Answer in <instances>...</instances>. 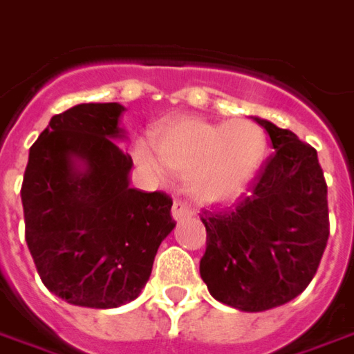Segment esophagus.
<instances>
[{"mask_svg":"<svg viewBox=\"0 0 354 354\" xmlns=\"http://www.w3.org/2000/svg\"><path fill=\"white\" fill-rule=\"evenodd\" d=\"M185 216H189V205H187L185 201L176 199L174 201V205H172V218H174V220H182Z\"/></svg>","mask_w":354,"mask_h":354,"instance_id":"1","label":"esophagus"}]
</instances>
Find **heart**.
I'll list each match as a JSON object with an SVG mask.
<instances>
[{
	"mask_svg": "<svg viewBox=\"0 0 354 354\" xmlns=\"http://www.w3.org/2000/svg\"><path fill=\"white\" fill-rule=\"evenodd\" d=\"M162 165L184 178H193L192 189L201 201L233 199L245 189L266 155V136L258 124L237 119L225 124L203 119H178L155 132ZM134 157L144 169H162L146 144H136Z\"/></svg>",
	"mask_w": 354,
	"mask_h": 354,
	"instance_id": "obj_1",
	"label": "heart"
}]
</instances>
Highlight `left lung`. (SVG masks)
<instances>
[{
  "mask_svg": "<svg viewBox=\"0 0 354 354\" xmlns=\"http://www.w3.org/2000/svg\"><path fill=\"white\" fill-rule=\"evenodd\" d=\"M273 153L233 207L201 210L208 292L241 311H267L299 296L319 269L330 235L328 185L317 149L288 129L256 119Z\"/></svg>",
  "mask_w": 354,
  "mask_h": 354,
  "instance_id": "1",
  "label": "left lung"
}]
</instances>
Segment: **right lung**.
Here are the masks:
<instances>
[{
	"instance_id": "obj_1",
	"label": "right lung",
	"mask_w": 354,
	"mask_h": 354,
	"mask_svg": "<svg viewBox=\"0 0 354 354\" xmlns=\"http://www.w3.org/2000/svg\"><path fill=\"white\" fill-rule=\"evenodd\" d=\"M123 111L109 102L58 113L24 170L20 197L35 269L53 294L81 307L111 309L138 297L176 225L167 193L129 185L132 159L115 144Z\"/></svg>"
}]
</instances>
